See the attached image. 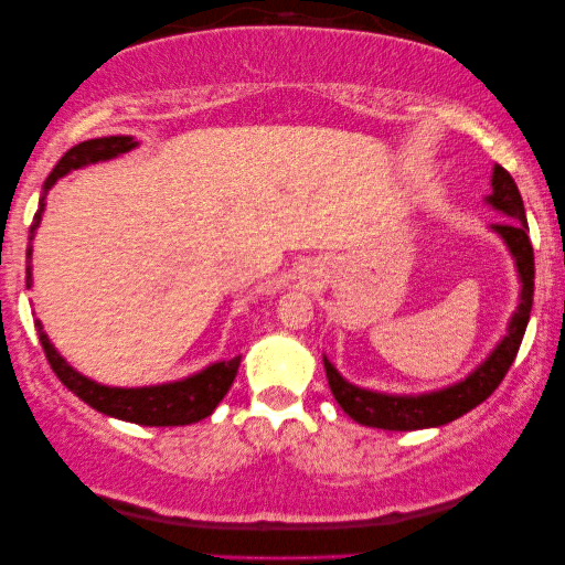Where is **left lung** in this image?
I'll return each instance as SVG.
<instances>
[{"instance_id": "obj_1", "label": "left lung", "mask_w": 565, "mask_h": 565, "mask_svg": "<svg viewBox=\"0 0 565 565\" xmlns=\"http://www.w3.org/2000/svg\"><path fill=\"white\" fill-rule=\"evenodd\" d=\"M493 211L509 215L504 223H493V231L504 238L507 249L512 252L516 275H520V306L509 321L507 337L501 339L489 358L470 373L466 381L447 385V388L419 393V396H393V393H377L367 388H358L350 381L339 375V370L323 358L327 367L329 388L334 393L337 404L344 408L358 424L391 431H412L427 427H443L447 422H455L458 416L468 414L470 408L483 404L499 383L504 381L507 370L520 352L524 329H527L532 311V292H535V254L530 244V226L524 218V203L520 190L512 180V174L504 167H493L491 174V195L486 198Z\"/></svg>"}]
</instances>
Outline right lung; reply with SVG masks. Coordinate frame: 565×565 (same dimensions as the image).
Instances as JSON below:
<instances>
[{
  "mask_svg": "<svg viewBox=\"0 0 565 565\" xmlns=\"http://www.w3.org/2000/svg\"><path fill=\"white\" fill-rule=\"evenodd\" d=\"M136 146L138 141H134L130 136H105L89 138V141H82L76 143L74 149H68L64 157H61L58 164L53 167V172L43 184L41 205H38L33 226H30V242H33L35 231L41 226L45 192H49L61 177L72 172V169H82L87 164H97V161L120 157V153L136 149ZM30 254H33V246L28 244V288L33 285V275H30ZM35 329L53 373L58 375V381L64 383L74 396H79L84 404L97 408L99 414L115 416V419L122 422L143 424V427H184V424H195L200 419H205V416H211L213 408L218 406L223 396L228 393L231 383H234V377L238 373V362H242V358L213 362V365L200 370V373L182 377V381L174 383L143 385V388H113V385L95 383L89 381L87 375L76 373V370L56 352V347L51 344L49 334L43 331V323L38 319Z\"/></svg>",
  "mask_w": 565,
  "mask_h": 565,
  "instance_id": "1",
  "label": "right lung"
}]
</instances>
